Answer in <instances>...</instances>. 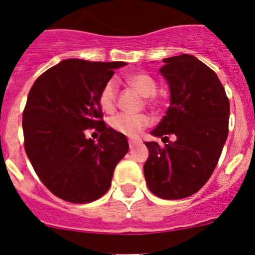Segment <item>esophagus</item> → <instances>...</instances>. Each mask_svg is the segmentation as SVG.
I'll list each match as a JSON object with an SVG mask.
<instances>
[{
    "mask_svg": "<svg viewBox=\"0 0 255 255\" xmlns=\"http://www.w3.org/2000/svg\"><path fill=\"white\" fill-rule=\"evenodd\" d=\"M128 143H129V148L132 149V148H134L136 144L140 143V141H139L138 139H129V140H128Z\"/></svg>",
    "mask_w": 255,
    "mask_h": 255,
    "instance_id": "esophagus-1",
    "label": "esophagus"
}]
</instances>
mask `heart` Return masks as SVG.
I'll return each instance as SVG.
<instances>
[{
  "mask_svg": "<svg viewBox=\"0 0 255 255\" xmlns=\"http://www.w3.org/2000/svg\"><path fill=\"white\" fill-rule=\"evenodd\" d=\"M126 83L133 88L136 93L145 98V103L155 104V93L157 85L154 78L145 73H132L125 78ZM99 105L105 112H112L117 103V84L114 79L104 83L99 92ZM149 116L144 114L129 115L119 114L110 120V127L116 132L128 136H136L146 126H149Z\"/></svg>",
  "mask_w": 255,
  "mask_h": 255,
  "instance_id": "b5f03b06",
  "label": "heart"
}]
</instances>
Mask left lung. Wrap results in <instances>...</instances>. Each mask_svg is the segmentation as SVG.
I'll return each mask as SVG.
<instances>
[{
	"label": "left lung",
	"mask_w": 255,
	"mask_h": 255,
	"mask_svg": "<svg viewBox=\"0 0 255 255\" xmlns=\"http://www.w3.org/2000/svg\"><path fill=\"white\" fill-rule=\"evenodd\" d=\"M160 72L170 85L171 104L151 132L162 136L145 143L148 188L162 199H183L197 193L213 175L229 134L230 101L215 72L192 55L165 58ZM175 134L176 140H168Z\"/></svg>",
	"instance_id": "obj_1"
}]
</instances>
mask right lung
I'll return each mask as SVG.
<instances>
[{
  "label": "right lung",
  "mask_w": 255,
  "mask_h": 255,
  "mask_svg": "<svg viewBox=\"0 0 255 255\" xmlns=\"http://www.w3.org/2000/svg\"><path fill=\"white\" fill-rule=\"evenodd\" d=\"M126 62L64 60L45 71L23 111L24 149L40 181L56 197L85 204L103 197L128 152L125 134L107 127L99 92ZM101 133L98 143L85 130Z\"/></svg>",
  "instance_id": "1"
}]
</instances>
